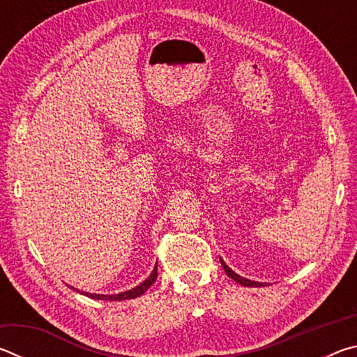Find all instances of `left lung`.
<instances>
[{
    "label": "left lung",
    "mask_w": 357,
    "mask_h": 357,
    "mask_svg": "<svg viewBox=\"0 0 357 357\" xmlns=\"http://www.w3.org/2000/svg\"><path fill=\"white\" fill-rule=\"evenodd\" d=\"M220 263H222L223 269H225V273H227V275L229 277V279H233L234 282H238L239 285H243V287H264V283H259V282H255V280L245 279V277H243V275H239V274L234 273V271H233L231 268H228L227 263L223 261L222 258H220Z\"/></svg>",
    "instance_id": "8db88e82"
}]
</instances>
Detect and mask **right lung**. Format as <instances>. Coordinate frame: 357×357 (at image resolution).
Returning a JSON list of instances; mask_svg holds the SVG:
<instances>
[{"mask_svg": "<svg viewBox=\"0 0 357 357\" xmlns=\"http://www.w3.org/2000/svg\"><path fill=\"white\" fill-rule=\"evenodd\" d=\"M157 279V264L154 266L153 273L149 274V277L146 280H143L140 285H137L135 288L132 289H128V291H123V293H118V294H94V293H86V291H80L78 288H74L70 287L72 289H75V291L82 293L84 296H88V298L91 299H100V301H126V299H134V298H138V296H142L146 289L153 285V283L155 282Z\"/></svg>", "mask_w": 357, "mask_h": 357, "instance_id": "add662e5", "label": "right lung"}]
</instances>
